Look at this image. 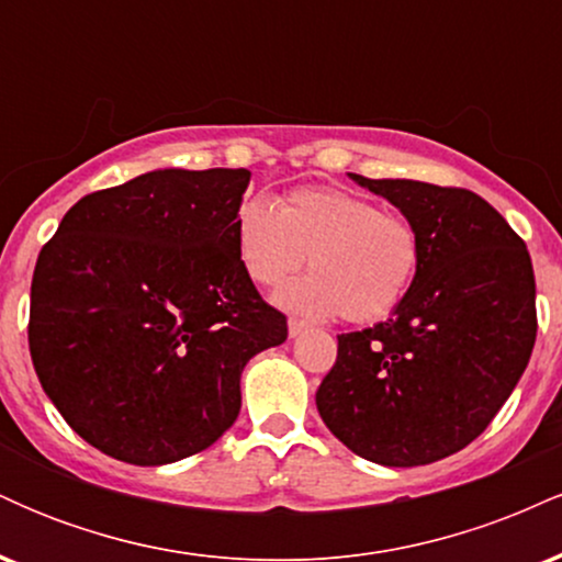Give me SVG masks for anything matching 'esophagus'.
Returning <instances> with one entry per match:
<instances>
[{"label":"esophagus","mask_w":562,"mask_h":562,"mask_svg":"<svg viewBox=\"0 0 562 562\" xmlns=\"http://www.w3.org/2000/svg\"><path fill=\"white\" fill-rule=\"evenodd\" d=\"M306 322H303V319H290L288 322V333H290V338H295V335H301L303 330H306Z\"/></svg>","instance_id":"34e87169"}]
</instances>
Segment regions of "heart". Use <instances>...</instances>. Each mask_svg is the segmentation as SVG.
<instances>
[{
	"instance_id": "1",
	"label": "heart",
	"mask_w": 562,
	"mask_h": 562,
	"mask_svg": "<svg viewBox=\"0 0 562 562\" xmlns=\"http://www.w3.org/2000/svg\"><path fill=\"white\" fill-rule=\"evenodd\" d=\"M243 272L280 288L308 263V277L280 293L290 312L353 325L389 317L415 285L423 237L412 218L333 187H301L280 205L245 198L235 214Z\"/></svg>"
}]
</instances>
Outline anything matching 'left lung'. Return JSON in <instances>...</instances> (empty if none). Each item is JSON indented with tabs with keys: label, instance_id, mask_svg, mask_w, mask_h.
Segmentation results:
<instances>
[{
	"label": "left lung",
	"instance_id": "obj_1",
	"mask_svg": "<svg viewBox=\"0 0 562 562\" xmlns=\"http://www.w3.org/2000/svg\"><path fill=\"white\" fill-rule=\"evenodd\" d=\"M351 179L415 222L423 263L389 319L338 335L317 409L364 460L430 465L479 438L524 375L537 340L531 256L475 192Z\"/></svg>",
	"mask_w": 562,
	"mask_h": 562
}]
</instances>
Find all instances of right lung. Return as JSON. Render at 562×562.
<instances>
[{
  "mask_svg": "<svg viewBox=\"0 0 562 562\" xmlns=\"http://www.w3.org/2000/svg\"><path fill=\"white\" fill-rule=\"evenodd\" d=\"M248 182V169L147 171L83 195L38 254V383L108 457L169 465L209 449L240 415L243 367L288 338L237 259Z\"/></svg>",
  "mask_w": 562,
  "mask_h": 562,
  "instance_id": "right-lung-1",
  "label": "right lung"
}]
</instances>
